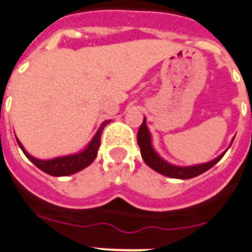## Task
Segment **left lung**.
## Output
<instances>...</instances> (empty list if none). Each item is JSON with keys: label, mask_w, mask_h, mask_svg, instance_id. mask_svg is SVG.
<instances>
[{"label": "left lung", "mask_w": 252, "mask_h": 252, "mask_svg": "<svg viewBox=\"0 0 252 252\" xmlns=\"http://www.w3.org/2000/svg\"><path fill=\"white\" fill-rule=\"evenodd\" d=\"M138 144L139 148H140L141 157L144 159V162L149 167H152L155 171L159 172L162 175L168 176V178L174 179H190L194 178L197 175H201L202 172L207 171L209 168L213 167L215 163L221 159L225 153H223L221 156H219L218 158H215L214 161L207 162V163H203V165H197V166H188V167H178V166L170 165L166 161L159 157L157 153L155 152V149L152 148L151 144V135H149V131L147 128V125H145V118L143 124L140 125L138 131Z\"/></svg>", "instance_id": "obj_1"}]
</instances>
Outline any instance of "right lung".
I'll return each instance as SVG.
<instances>
[{"mask_svg":"<svg viewBox=\"0 0 252 252\" xmlns=\"http://www.w3.org/2000/svg\"><path fill=\"white\" fill-rule=\"evenodd\" d=\"M107 124H109V121H105L101 124L100 128L96 132V135L94 136L90 144L87 145V148L84 152H81V153H77V155L65 156V157H59V158L43 161V159H37L34 157H32L31 155H28L19 140L18 144L22 148V151L24 152V155L28 157V159H31L43 172H46V174H49L51 176L72 175V174H76V172L84 170L90 163H93L94 159L96 158L97 149L100 147L101 132H103V128L107 126Z\"/></svg>","mask_w":252,"mask_h":252,"instance_id":"obj_1","label":"right lung"}]
</instances>
